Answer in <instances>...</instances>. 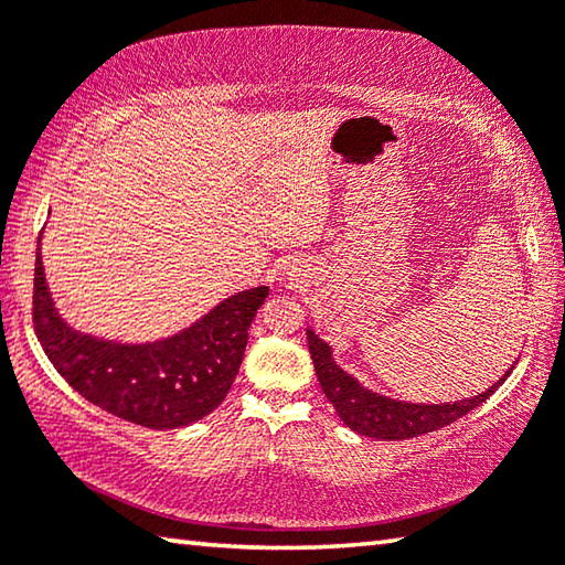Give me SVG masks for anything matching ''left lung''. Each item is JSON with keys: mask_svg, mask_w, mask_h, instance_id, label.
Segmentation results:
<instances>
[{"mask_svg": "<svg viewBox=\"0 0 565 565\" xmlns=\"http://www.w3.org/2000/svg\"><path fill=\"white\" fill-rule=\"evenodd\" d=\"M306 343H309L319 384L333 408H337L339 418L359 436L381 438V441L424 436L454 424L456 418L466 416L468 411L483 404L513 371L511 366L495 384L471 398L444 401V404H414V401L391 398L363 386L356 376H351L349 371L339 366L337 359H333V349L311 327L306 329Z\"/></svg>", "mask_w": 565, "mask_h": 565, "instance_id": "obj_1", "label": "left lung"}]
</instances>
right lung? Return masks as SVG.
<instances>
[{
  "mask_svg": "<svg viewBox=\"0 0 565 565\" xmlns=\"http://www.w3.org/2000/svg\"><path fill=\"white\" fill-rule=\"evenodd\" d=\"M266 296L269 286L232 294L191 327L157 341L102 339L64 321L46 284L42 234L36 242L34 329L44 353L89 404L157 431L184 428L222 404Z\"/></svg>",
  "mask_w": 565,
  "mask_h": 565,
  "instance_id": "right-lung-1",
  "label": "right lung"
}]
</instances>
